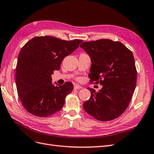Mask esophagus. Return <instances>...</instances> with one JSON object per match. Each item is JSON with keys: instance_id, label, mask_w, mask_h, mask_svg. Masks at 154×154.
Here are the masks:
<instances>
[{"instance_id": "esophagus-1", "label": "esophagus", "mask_w": 154, "mask_h": 154, "mask_svg": "<svg viewBox=\"0 0 154 154\" xmlns=\"http://www.w3.org/2000/svg\"><path fill=\"white\" fill-rule=\"evenodd\" d=\"M81 88H82V86L78 85H75L74 87H73L74 90H79V89H81Z\"/></svg>"}]
</instances>
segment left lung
I'll use <instances>...</instances> for the list:
<instances>
[{
  "label": "left lung",
  "instance_id": "obj_1",
  "mask_svg": "<svg viewBox=\"0 0 154 154\" xmlns=\"http://www.w3.org/2000/svg\"><path fill=\"white\" fill-rule=\"evenodd\" d=\"M80 47L91 58L90 82L103 85L97 92L88 88L91 97L83 108L99 121L115 119L128 108L136 86L132 52L121 42L109 39L84 42Z\"/></svg>",
  "mask_w": 154,
  "mask_h": 154
}]
</instances>
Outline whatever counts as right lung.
<instances>
[{
	"label": "right lung",
	"instance_id": "add662e5",
	"mask_svg": "<svg viewBox=\"0 0 154 154\" xmlns=\"http://www.w3.org/2000/svg\"><path fill=\"white\" fill-rule=\"evenodd\" d=\"M82 42L41 36L32 38L22 48L17 64L16 86L20 101L29 113L46 117L62 109L73 85L66 82L54 86L51 75Z\"/></svg>",
	"mask_w": 154,
	"mask_h": 154
}]
</instances>
